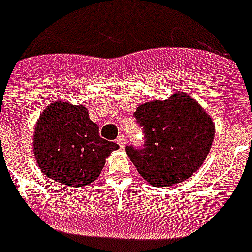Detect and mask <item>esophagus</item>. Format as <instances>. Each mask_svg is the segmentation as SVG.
<instances>
[{"mask_svg": "<svg viewBox=\"0 0 252 252\" xmlns=\"http://www.w3.org/2000/svg\"><path fill=\"white\" fill-rule=\"evenodd\" d=\"M116 142H118V145H119L120 147H123L124 145H126V137L123 136V134H119L118 138H116Z\"/></svg>", "mask_w": 252, "mask_h": 252, "instance_id": "esophagus-1", "label": "esophagus"}]
</instances>
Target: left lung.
<instances>
[{
    "label": "left lung",
    "mask_w": 252,
    "mask_h": 252,
    "mask_svg": "<svg viewBox=\"0 0 252 252\" xmlns=\"http://www.w3.org/2000/svg\"><path fill=\"white\" fill-rule=\"evenodd\" d=\"M144 132V145L126 147L137 171L154 186L189 179L207 158L215 126L207 112L184 93L167 101L147 102L133 114Z\"/></svg>",
    "instance_id": "8db88e82"
}]
</instances>
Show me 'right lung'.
<instances>
[{
  "label": "right lung",
  "mask_w": 252,
  "mask_h": 252,
  "mask_svg": "<svg viewBox=\"0 0 252 252\" xmlns=\"http://www.w3.org/2000/svg\"><path fill=\"white\" fill-rule=\"evenodd\" d=\"M118 149L119 145L99 136L84 106L55 102L41 114L34 128L33 151L40 169L61 185L91 184Z\"/></svg>",
  "instance_id": "right-lung-1"
}]
</instances>
